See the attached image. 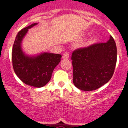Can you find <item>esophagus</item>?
<instances>
[{"instance_id": "34e87169", "label": "esophagus", "mask_w": 128, "mask_h": 128, "mask_svg": "<svg viewBox=\"0 0 128 128\" xmlns=\"http://www.w3.org/2000/svg\"><path fill=\"white\" fill-rule=\"evenodd\" d=\"M69 54L68 52H65L64 53V54H63V56H62V58L63 59H67V58H69Z\"/></svg>"}]
</instances>
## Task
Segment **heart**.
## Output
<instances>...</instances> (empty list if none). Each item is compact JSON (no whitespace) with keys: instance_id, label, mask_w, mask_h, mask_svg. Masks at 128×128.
Here are the masks:
<instances>
[{"instance_id":"b5f03b06","label":"heart","mask_w":128,"mask_h":128,"mask_svg":"<svg viewBox=\"0 0 128 128\" xmlns=\"http://www.w3.org/2000/svg\"><path fill=\"white\" fill-rule=\"evenodd\" d=\"M95 40H96V37L93 36H92L90 38V39L88 40V44L92 43V42H94V41H95Z\"/></svg>"}]
</instances>
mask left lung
<instances>
[{"instance_id":"8db88e82","label":"left lung","mask_w":128,"mask_h":128,"mask_svg":"<svg viewBox=\"0 0 128 128\" xmlns=\"http://www.w3.org/2000/svg\"><path fill=\"white\" fill-rule=\"evenodd\" d=\"M73 84L85 91L98 89L112 77L117 62V46L112 36L106 42L74 50L71 56Z\"/></svg>"}]
</instances>
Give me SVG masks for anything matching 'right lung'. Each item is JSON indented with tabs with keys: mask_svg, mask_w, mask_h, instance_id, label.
Wrapping results in <instances>:
<instances>
[{
	"mask_svg": "<svg viewBox=\"0 0 128 128\" xmlns=\"http://www.w3.org/2000/svg\"><path fill=\"white\" fill-rule=\"evenodd\" d=\"M38 24H32L23 28L17 34L12 51L14 71L17 76L28 86L42 87L51 79L54 70L60 62V54L44 52L30 56L22 48V42L28 29Z\"/></svg>",
	"mask_w": 128,
	"mask_h": 128,
	"instance_id": "1",
	"label": "right lung"
}]
</instances>
